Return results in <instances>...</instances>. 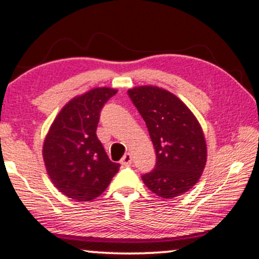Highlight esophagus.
Wrapping results in <instances>:
<instances>
[{"instance_id":"34e87169","label":"esophagus","mask_w":259,"mask_h":259,"mask_svg":"<svg viewBox=\"0 0 259 259\" xmlns=\"http://www.w3.org/2000/svg\"><path fill=\"white\" fill-rule=\"evenodd\" d=\"M132 162H133V156H132V153H129V152L125 153V155L123 156V158L120 160L121 166H130V164H132Z\"/></svg>"}]
</instances>
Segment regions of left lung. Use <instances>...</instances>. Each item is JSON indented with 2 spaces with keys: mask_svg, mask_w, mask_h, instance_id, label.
Listing matches in <instances>:
<instances>
[{
  "mask_svg": "<svg viewBox=\"0 0 259 259\" xmlns=\"http://www.w3.org/2000/svg\"><path fill=\"white\" fill-rule=\"evenodd\" d=\"M146 123L156 151V166L143 176L153 194L172 199L188 192L206 164V143L198 119L177 96L157 86L127 91Z\"/></svg>",
  "mask_w": 259,
  "mask_h": 259,
  "instance_id": "1",
  "label": "left lung"
}]
</instances>
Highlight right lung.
<instances>
[{
    "label": "right lung",
    "instance_id": "obj_1",
    "mask_svg": "<svg viewBox=\"0 0 259 259\" xmlns=\"http://www.w3.org/2000/svg\"><path fill=\"white\" fill-rule=\"evenodd\" d=\"M118 91L98 87L72 98L56 115L42 145L51 182L77 201L96 199L109 186L120 164L107 156L96 130L104 103Z\"/></svg>",
    "mask_w": 259,
    "mask_h": 259
}]
</instances>
